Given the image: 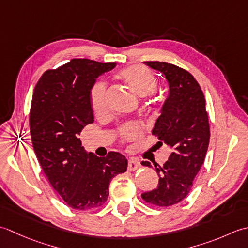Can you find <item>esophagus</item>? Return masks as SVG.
<instances>
[{
    "instance_id": "obj_1",
    "label": "esophagus",
    "mask_w": 248,
    "mask_h": 248,
    "mask_svg": "<svg viewBox=\"0 0 248 248\" xmlns=\"http://www.w3.org/2000/svg\"><path fill=\"white\" fill-rule=\"evenodd\" d=\"M140 161H138L136 158H129L128 159V166L127 168L129 171H134L137 170L138 168H140Z\"/></svg>"
}]
</instances>
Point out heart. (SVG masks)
<instances>
[{
  "instance_id": "b5f03b06",
  "label": "heart",
  "mask_w": 248,
  "mask_h": 248,
  "mask_svg": "<svg viewBox=\"0 0 248 248\" xmlns=\"http://www.w3.org/2000/svg\"><path fill=\"white\" fill-rule=\"evenodd\" d=\"M120 77L127 83L128 87L139 96H146L154 93L157 88V81L154 74L143 65H133L121 70ZM91 103L94 112L102 114L107 108V99H106V83L98 81L96 83L91 93ZM121 137L123 140H134L140 137L142 134L138 124H127L121 128Z\"/></svg>"
}]
</instances>
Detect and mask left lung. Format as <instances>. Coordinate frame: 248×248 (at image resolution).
<instances>
[{"instance_id":"left-lung-1","label":"left lung","mask_w":248,"mask_h":248,"mask_svg":"<svg viewBox=\"0 0 248 248\" xmlns=\"http://www.w3.org/2000/svg\"><path fill=\"white\" fill-rule=\"evenodd\" d=\"M166 78L169 93L152 129L158 143L171 150L163 167L155 165L159 176L156 188L141 195L156 206H170L183 200L193 187L210 142V125L200 85L187 70L165 62H144ZM149 166V161H142Z\"/></svg>"}]
</instances>
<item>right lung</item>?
I'll return each mask as SVG.
<instances>
[{
  "instance_id": "1",
  "label": "right lung",
  "mask_w": 248,
  "mask_h": 248,
  "mask_svg": "<svg viewBox=\"0 0 248 248\" xmlns=\"http://www.w3.org/2000/svg\"><path fill=\"white\" fill-rule=\"evenodd\" d=\"M74 59L44 73L35 87L30 131L34 152L49 183L75 210H93L109 196V184L127 170V159L119 152L106 157L88 153L79 135L93 123L91 91L99 76L115 67Z\"/></svg>"
}]
</instances>
